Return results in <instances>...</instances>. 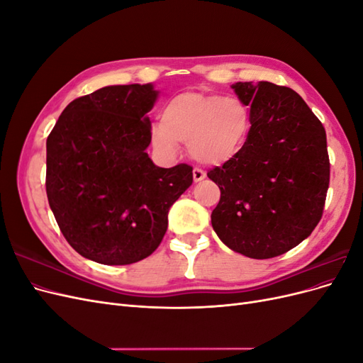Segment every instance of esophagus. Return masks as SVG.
<instances>
[{
	"label": "esophagus",
	"mask_w": 363,
	"mask_h": 363,
	"mask_svg": "<svg viewBox=\"0 0 363 363\" xmlns=\"http://www.w3.org/2000/svg\"><path fill=\"white\" fill-rule=\"evenodd\" d=\"M192 174H194V182H195V183H196V182H201V180L206 179V172H204L201 168H194Z\"/></svg>",
	"instance_id": "obj_1"
}]
</instances>
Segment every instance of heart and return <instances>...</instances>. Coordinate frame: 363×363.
<instances>
[{
    "label": "heart",
    "instance_id": "1",
    "mask_svg": "<svg viewBox=\"0 0 363 363\" xmlns=\"http://www.w3.org/2000/svg\"><path fill=\"white\" fill-rule=\"evenodd\" d=\"M250 128V112L238 98L183 92L164 104L162 121L151 125L150 140L163 157H174L183 142L196 162L221 164L242 150Z\"/></svg>",
    "mask_w": 363,
    "mask_h": 363
}]
</instances>
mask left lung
Listing matches in <instances>:
<instances>
[{
    "instance_id": "left-lung-1",
    "label": "left lung",
    "mask_w": 363,
    "mask_h": 363,
    "mask_svg": "<svg viewBox=\"0 0 363 363\" xmlns=\"http://www.w3.org/2000/svg\"><path fill=\"white\" fill-rule=\"evenodd\" d=\"M251 128L238 155L207 172L221 199L212 225L223 242L251 259H271L309 236L323 218L330 182L325 130L291 87L239 82Z\"/></svg>"
}]
</instances>
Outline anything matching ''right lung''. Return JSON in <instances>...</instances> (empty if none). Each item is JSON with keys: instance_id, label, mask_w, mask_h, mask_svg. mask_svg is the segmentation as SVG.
Returning a JSON list of instances; mask_svg holds the SVG:
<instances>
[{"instance_id": "add662e5", "label": "right lung", "mask_w": 363, "mask_h": 363, "mask_svg": "<svg viewBox=\"0 0 363 363\" xmlns=\"http://www.w3.org/2000/svg\"><path fill=\"white\" fill-rule=\"evenodd\" d=\"M152 84L101 87L75 98L47 139V196L68 244L103 265L148 257L192 167L159 168L145 151L157 100Z\"/></svg>"}]
</instances>
